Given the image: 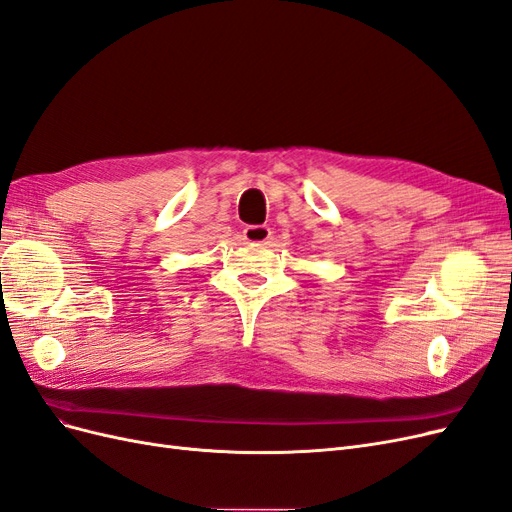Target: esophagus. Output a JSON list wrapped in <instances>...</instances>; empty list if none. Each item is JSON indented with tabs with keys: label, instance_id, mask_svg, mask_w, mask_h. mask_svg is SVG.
<instances>
[{
	"label": "esophagus",
	"instance_id": "1",
	"mask_svg": "<svg viewBox=\"0 0 512 512\" xmlns=\"http://www.w3.org/2000/svg\"><path fill=\"white\" fill-rule=\"evenodd\" d=\"M243 237L248 243L267 245L269 239H271V228L269 226H245Z\"/></svg>",
	"mask_w": 512,
	"mask_h": 512
}]
</instances>
